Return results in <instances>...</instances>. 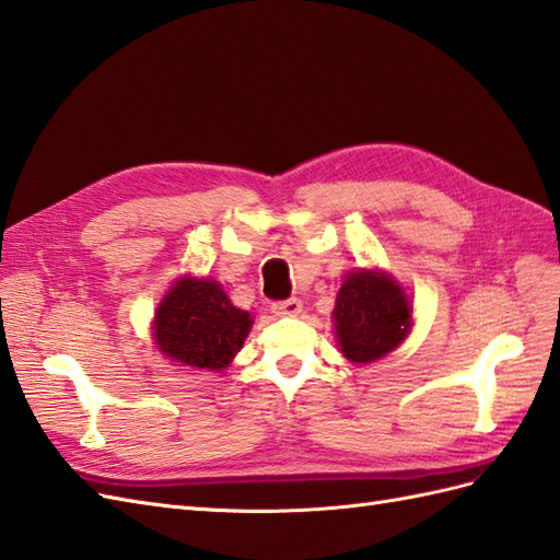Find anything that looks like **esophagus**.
Instances as JSON below:
<instances>
[{"label": "esophagus", "instance_id": "34e87169", "mask_svg": "<svg viewBox=\"0 0 560 560\" xmlns=\"http://www.w3.org/2000/svg\"><path fill=\"white\" fill-rule=\"evenodd\" d=\"M271 312H275L277 317H298V314L303 312V303H300L298 298H289L271 305Z\"/></svg>", "mask_w": 560, "mask_h": 560}]
</instances>
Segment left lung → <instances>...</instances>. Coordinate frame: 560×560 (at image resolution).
Instances as JSON below:
<instances>
[{"label":"left lung","mask_w":560,"mask_h":560,"mask_svg":"<svg viewBox=\"0 0 560 560\" xmlns=\"http://www.w3.org/2000/svg\"><path fill=\"white\" fill-rule=\"evenodd\" d=\"M340 352L364 364L395 350L411 326L405 291L381 271L360 269L340 285L334 307Z\"/></svg>","instance_id":"left-lung-1"}]
</instances>
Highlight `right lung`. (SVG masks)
Here are the masks:
<instances>
[{
    "mask_svg": "<svg viewBox=\"0 0 560 560\" xmlns=\"http://www.w3.org/2000/svg\"><path fill=\"white\" fill-rule=\"evenodd\" d=\"M250 324V314L229 303L218 281L189 277L158 305L153 338L172 362L220 371L241 350Z\"/></svg>",
    "mask_w": 560,
    "mask_h": 560,
    "instance_id": "1",
    "label": "right lung"
}]
</instances>
